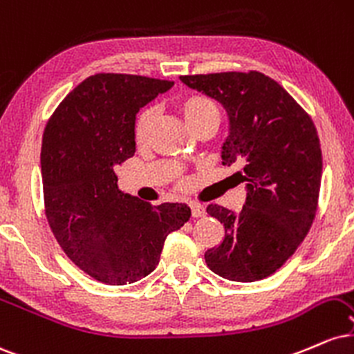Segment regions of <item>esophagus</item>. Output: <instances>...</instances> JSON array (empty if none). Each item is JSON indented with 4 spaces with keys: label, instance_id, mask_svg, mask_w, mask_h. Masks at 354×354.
Returning <instances> with one entry per match:
<instances>
[{
    "label": "esophagus",
    "instance_id": "1",
    "mask_svg": "<svg viewBox=\"0 0 354 354\" xmlns=\"http://www.w3.org/2000/svg\"><path fill=\"white\" fill-rule=\"evenodd\" d=\"M190 214H192L194 218L203 217L205 215V209H203V205H201V203H190Z\"/></svg>",
    "mask_w": 354,
    "mask_h": 354
}]
</instances>
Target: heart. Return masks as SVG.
<instances>
[{
    "mask_svg": "<svg viewBox=\"0 0 354 354\" xmlns=\"http://www.w3.org/2000/svg\"><path fill=\"white\" fill-rule=\"evenodd\" d=\"M182 118H184L187 127L192 129L197 126L198 122L207 119H218L217 107L214 106V102L209 99L202 97V95H190V97L184 99L178 106ZM153 122V111L147 109L139 115L136 124V140L137 144H144L147 140L149 132H151Z\"/></svg>",
    "mask_w": 354,
    "mask_h": 354,
    "instance_id": "heart-1",
    "label": "heart"
}]
</instances>
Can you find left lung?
I'll use <instances>...</instances> for the list:
<instances>
[{
    "label": "left lung",
    "mask_w": 354,
    "mask_h": 354,
    "mask_svg": "<svg viewBox=\"0 0 354 354\" xmlns=\"http://www.w3.org/2000/svg\"><path fill=\"white\" fill-rule=\"evenodd\" d=\"M180 81L223 106L222 164L239 167L247 190L240 212L207 207L225 227L223 242L205 252L207 267L232 281L263 280L293 255L317 214L323 169L317 129L283 87L257 71Z\"/></svg>",
    "instance_id": "8db88e82"
}]
</instances>
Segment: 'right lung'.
I'll use <instances>...</instances> for the list:
<instances>
[{
    "label": "right lung",
    "mask_w": 354,
    "mask_h": 354,
    "mask_svg": "<svg viewBox=\"0 0 354 354\" xmlns=\"http://www.w3.org/2000/svg\"><path fill=\"white\" fill-rule=\"evenodd\" d=\"M172 81L94 74L74 87L44 129V205L57 243L87 275L134 283L159 265L170 232L190 218L187 203L152 207L118 187L115 167L136 152V114Z\"/></svg>",
    "instance_id": "add662e5"
}]
</instances>
